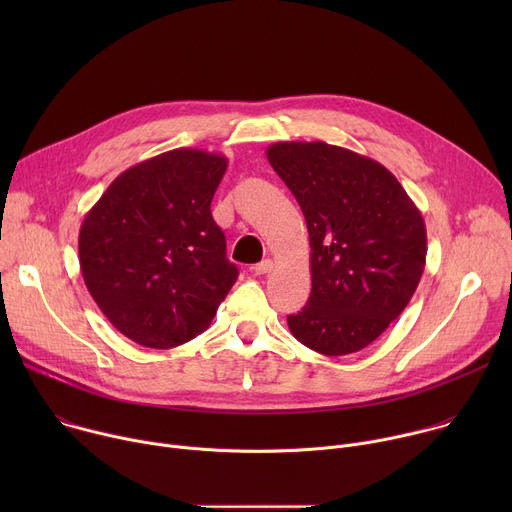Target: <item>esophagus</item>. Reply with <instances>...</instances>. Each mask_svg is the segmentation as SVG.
I'll list each match as a JSON object with an SVG mask.
<instances>
[{
    "mask_svg": "<svg viewBox=\"0 0 512 512\" xmlns=\"http://www.w3.org/2000/svg\"><path fill=\"white\" fill-rule=\"evenodd\" d=\"M273 261L271 259H263L261 263H257L255 267H253V271L257 273V275H265V273H271L273 271Z\"/></svg>",
    "mask_w": 512,
    "mask_h": 512,
    "instance_id": "34e87169",
    "label": "esophagus"
}]
</instances>
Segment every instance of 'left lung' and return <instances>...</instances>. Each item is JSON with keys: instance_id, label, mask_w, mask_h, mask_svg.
I'll list each match as a JSON object with an SVG mask.
<instances>
[{"instance_id": "left-lung-1", "label": "left lung", "mask_w": 512, "mask_h": 512, "mask_svg": "<svg viewBox=\"0 0 512 512\" xmlns=\"http://www.w3.org/2000/svg\"><path fill=\"white\" fill-rule=\"evenodd\" d=\"M265 154L296 196L312 247V294L287 326L320 354L358 352L415 294L427 255L423 216L367 156L324 141H279Z\"/></svg>"}]
</instances>
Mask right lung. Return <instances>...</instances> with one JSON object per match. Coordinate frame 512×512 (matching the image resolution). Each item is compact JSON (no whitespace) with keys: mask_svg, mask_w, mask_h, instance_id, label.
<instances>
[{"mask_svg":"<svg viewBox=\"0 0 512 512\" xmlns=\"http://www.w3.org/2000/svg\"><path fill=\"white\" fill-rule=\"evenodd\" d=\"M227 158L170 150L119 174L85 214L79 261L107 320L148 348L202 334L235 285L210 202Z\"/></svg>","mask_w":512,"mask_h":512,"instance_id":"1","label":"right lung"}]
</instances>
